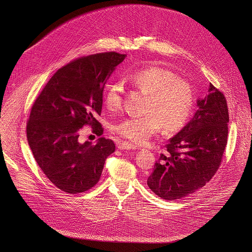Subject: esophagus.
<instances>
[{
	"label": "esophagus",
	"instance_id": "34e87169",
	"mask_svg": "<svg viewBox=\"0 0 252 252\" xmlns=\"http://www.w3.org/2000/svg\"><path fill=\"white\" fill-rule=\"evenodd\" d=\"M118 149L119 150H135L136 146L126 141H121L118 143Z\"/></svg>",
	"mask_w": 252,
	"mask_h": 252
}]
</instances>
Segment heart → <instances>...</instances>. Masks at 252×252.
<instances>
[{
  "label": "heart",
  "instance_id": "obj_1",
  "mask_svg": "<svg viewBox=\"0 0 252 252\" xmlns=\"http://www.w3.org/2000/svg\"><path fill=\"white\" fill-rule=\"evenodd\" d=\"M125 82L149 94L146 113L142 117L126 118L115 125V131L134 145H143L160 128L168 132L182 128L189 121L195 103L191 85L179 79L172 70L160 66H148L124 78ZM123 86L114 82L104 93L107 110L117 111L123 103Z\"/></svg>",
  "mask_w": 252,
  "mask_h": 252
}]
</instances>
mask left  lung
Instances as JSON below:
<instances>
[{"label": "left lung", "instance_id": "1", "mask_svg": "<svg viewBox=\"0 0 252 252\" xmlns=\"http://www.w3.org/2000/svg\"><path fill=\"white\" fill-rule=\"evenodd\" d=\"M197 106L191 121L169 139L148 178L149 188L163 199H179L200 189L221 163L229 122L225 96L210 84Z\"/></svg>", "mask_w": 252, "mask_h": 252}]
</instances>
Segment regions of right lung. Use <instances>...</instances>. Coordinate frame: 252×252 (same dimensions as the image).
<instances>
[{"label":"right lung","mask_w":252,"mask_h":252,"mask_svg":"<svg viewBox=\"0 0 252 252\" xmlns=\"http://www.w3.org/2000/svg\"><path fill=\"white\" fill-rule=\"evenodd\" d=\"M126 55L107 52L82 57L59 68L34 100L27 138L45 175L61 190L85 192L99 181L106 158L116 151L112 139L95 145L79 142V129L90 126L103 132L96 120L106 81Z\"/></svg>","instance_id":"1"}]
</instances>
